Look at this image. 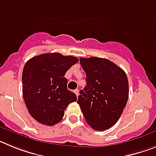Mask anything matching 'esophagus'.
Wrapping results in <instances>:
<instances>
[{
  "instance_id": "1",
  "label": "esophagus",
  "mask_w": 156,
  "mask_h": 156,
  "mask_svg": "<svg viewBox=\"0 0 156 156\" xmlns=\"http://www.w3.org/2000/svg\"><path fill=\"white\" fill-rule=\"evenodd\" d=\"M74 93L76 94V97H78V96H79V90H78V89H76V90H74Z\"/></svg>"
}]
</instances>
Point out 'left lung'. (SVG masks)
Instances as JSON below:
<instances>
[{
  "mask_svg": "<svg viewBox=\"0 0 156 156\" xmlns=\"http://www.w3.org/2000/svg\"><path fill=\"white\" fill-rule=\"evenodd\" d=\"M87 85L80 91L77 103L88 125L103 131L118 121L129 96L126 74L119 66L102 58H80Z\"/></svg>",
  "mask_w": 156,
  "mask_h": 156,
  "instance_id": "8db88e82",
  "label": "left lung"
}]
</instances>
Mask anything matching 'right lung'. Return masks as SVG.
Returning a JSON list of instances; mask_svg holds the SVG:
<instances>
[{
    "instance_id": "add662e5",
    "label": "right lung",
    "mask_w": 156,
    "mask_h": 156,
    "mask_svg": "<svg viewBox=\"0 0 156 156\" xmlns=\"http://www.w3.org/2000/svg\"><path fill=\"white\" fill-rule=\"evenodd\" d=\"M77 58L47 53L30 58L23 71V94L29 113L38 122L54 126L64 116L76 95L67 89L64 77Z\"/></svg>"
}]
</instances>
